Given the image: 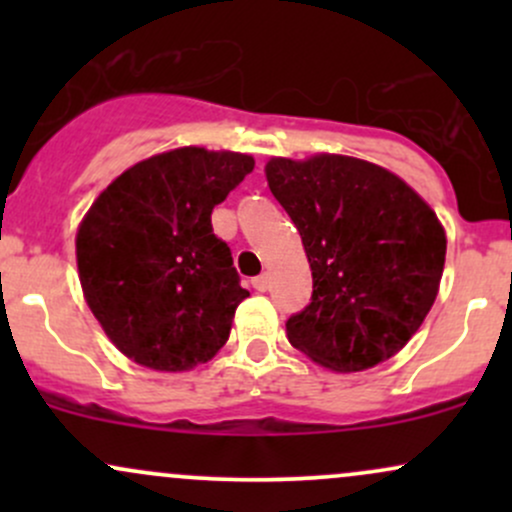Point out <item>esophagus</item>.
Here are the masks:
<instances>
[{"label":"esophagus","instance_id":"obj_1","mask_svg":"<svg viewBox=\"0 0 512 512\" xmlns=\"http://www.w3.org/2000/svg\"><path fill=\"white\" fill-rule=\"evenodd\" d=\"M252 286H255V291H267L269 289V276L267 274H260L252 279Z\"/></svg>","mask_w":512,"mask_h":512}]
</instances>
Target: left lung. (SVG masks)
Instances as JSON below:
<instances>
[{"mask_svg":"<svg viewBox=\"0 0 512 512\" xmlns=\"http://www.w3.org/2000/svg\"><path fill=\"white\" fill-rule=\"evenodd\" d=\"M264 173L313 269L310 303L286 322L289 342L339 373L395 356L438 296L448 240L436 211L361 158H272Z\"/></svg>","mask_w":512,"mask_h":512,"instance_id":"1","label":"left lung"}]
</instances>
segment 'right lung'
Returning a JSON list of instances; mask_svg holds the SVG:
<instances>
[{
	"label": "right lung",
	"instance_id": "obj_1",
	"mask_svg": "<svg viewBox=\"0 0 512 512\" xmlns=\"http://www.w3.org/2000/svg\"><path fill=\"white\" fill-rule=\"evenodd\" d=\"M255 168L236 151L182 146L139 161L76 233L84 298L117 349L154 370H190L226 344L240 286L211 211Z\"/></svg>",
	"mask_w": 512,
	"mask_h": 512
}]
</instances>
